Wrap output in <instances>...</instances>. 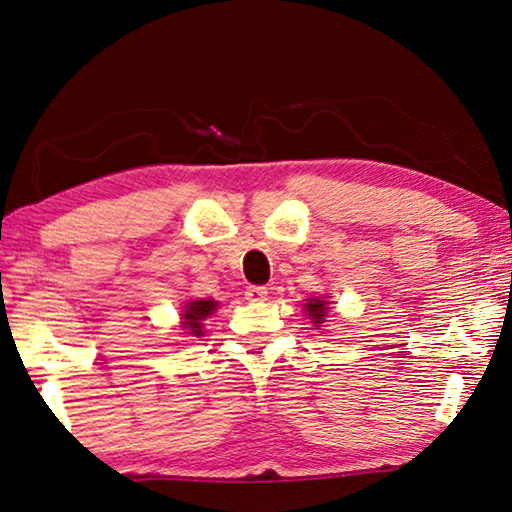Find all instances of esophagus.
I'll return each instance as SVG.
<instances>
[{"label": "esophagus", "instance_id": "obj_1", "mask_svg": "<svg viewBox=\"0 0 512 512\" xmlns=\"http://www.w3.org/2000/svg\"><path fill=\"white\" fill-rule=\"evenodd\" d=\"M245 298H247V301H252V303L265 301V298H267V287H263V285H249L247 292H245Z\"/></svg>", "mask_w": 512, "mask_h": 512}]
</instances>
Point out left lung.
Listing matches in <instances>:
<instances>
[{
	"mask_svg": "<svg viewBox=\"0 0 512 512\" xmlns=\"http://www.w3.org/2000/svg\"><path fill=\"white\" fill-rule=\"evenodd\" d=\"M327 305H330V303H327L325 298H307V303L303 305L307 316L312 318V323L316 327H321L325 323V316H327V312H330V307H327Z\"/></svg>",
	"mask_w": 512,
	"mask_h": 512,
	"instance_id": "obj_1",
	"label": "left lung"
}]
</instances>
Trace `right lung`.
I'll list each match as a JSON object with an SVG mask.
<instances>
[{
    "instance_id": "1",
    "label": "right lung",
    "mask_w": 512,
    "mask_h": 512,
    "mask_svg": "<svg viewBox=\"0 0 512 512\" xmlns=\"http://www.w3.org/2000/svg\"><path fill=\"white\" fill-rule=\"evenodd\" d=\"M218 303L211 301V298H200V301H189L185 305V314L182 316V327H185L189 336H202V321L209 314L216 312Z\"/></svg>"
}]
</instances>
